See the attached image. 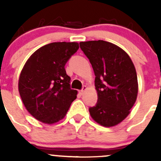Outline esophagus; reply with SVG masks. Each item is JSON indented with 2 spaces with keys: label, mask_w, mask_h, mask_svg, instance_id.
I'll use <instances>...</instances> for the list:
<instances>
[{
  "label": "esophagus",
  "mask_w": 161,
  "mask_h": 161,
  "mask_svg": "<svg viewBox=\"0 0 161 161\" xmlns=\"http://www.w3.org/2000/svg\"><path fill=\"white\" fill-rule=\"evenodd\" d=\"M86 89H87V86H86V85H84L83 87H82L81 90H80V94H84V93H85Z\"/></svg>",
  "instance_id": "obj_1"
}]
</instances>
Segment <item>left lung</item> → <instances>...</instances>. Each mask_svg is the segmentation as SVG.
<instances>
[{"mask_svg":"<svg viewBox=\"0 0 161 161\" xmlns=\"http://www.w3.org/2000/svg\"><path fill=\"white\" fill-rule=\"evenodd\" d=\"M93 67L97 102L89 107L91 117L103 126L119 124L130 114L138 93L137 74L129 55L103 40L80 42Z\"/></svg>","mask_w":161,"mask_h":161,"instance_id":"left-lung-1","label":"left lung"}]
</instances>
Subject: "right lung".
<instances>
[{
  "label": "right lung",
  "mask_w": 161,
  "mask_h": 161,
  "mask_svg": "<svg viewBox=\"0 0 161 161\" xmlns=\"http://www.w3.org/2000/svg\"><path fill=\"white\" fill-rule=\"evenodd\" d=\"M79 49L77 42H52L26 61L18 82L24 106L37 120L57 123L64 119L77 91L71 89L65 64Z\"/></svg>",
  "instance_id": "1"
}]
</instances>
